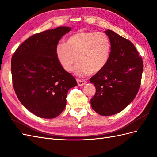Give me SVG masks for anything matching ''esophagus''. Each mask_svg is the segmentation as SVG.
Returning a JSON list of instances; mask_svg holds the SVG:
<instances>
[{
	"label": "esophagus",
	"instance_id": "34e87169",
	"mask_svg": "<svg viewBox=\"0 0 157 157\" xmlns=\"http://www.w3.org/2000/svg\"><path fill=\"white\" fill-rule=\"evenodd\" d=\"M77 82L78 84V86H82L86 83V82L84 81V80H80V79H77Z\"/></svg>",
	"mask_w": 157,
	"mask_h": 157
}]
</instances>
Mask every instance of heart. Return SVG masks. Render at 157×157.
Masks as SVG:
<instances>
[{
  "instance_id": "b5f03b06",
  "label": "heart",
  "mask_w": 157,
  "mask_h": 157,
  "mask_svg": "<svg viewBox=\"0 0 157 157\" xmlns=\"http://www.w3.org/2000/svg\"><path fill=\"white\" fill-rule=\"evenodd\" d=\"M111 42L103 32L78 31L70 35L65 44L58 43L55 52L59 63L71 72L77 59L75 73L83 77L97 73L107 65L111 53Z\"/></svg>"
}]
</instances>
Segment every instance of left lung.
I'll return each mask as SVG.
<instances>
[{"label":"left lung","instance_id":"8db88e82","mask_svg":"<svg viewBox=\"0 0 157 157\" xmlns=\"http://www.w3.org/2000/svg\"><path fill=\"white\" fill-rule=\"evenodd\" d=\"M105 33L111 42L110 56L105 67L90 79L96 90L90 103L99 115L111 116L134 100L140 89L144 65L132 42L111 30Z\"/></svg>","mask_w":157,"mask_h":157}]
</instances>
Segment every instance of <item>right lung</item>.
I'll return each mask as SVG.
<instances>
[{
	"label": "right lung",
	"mask_w": 157,
	"mask_h": 157,
	"mask_svg": "<svg viewBox=\"0 0 157 157\" xmlns=\"http://www.w3.org/2000/svg\"><path fill=\"white\" fill-rule=\"evenodd\" d=\"M69 27H59L30 36L18 47L11 61L13 86L17 97L36 116L54 118L66 106L71 88L77 86L56 58L55 48Z\"/></svg>",
	"instance_id": "obj_1"
}]
</instances>
